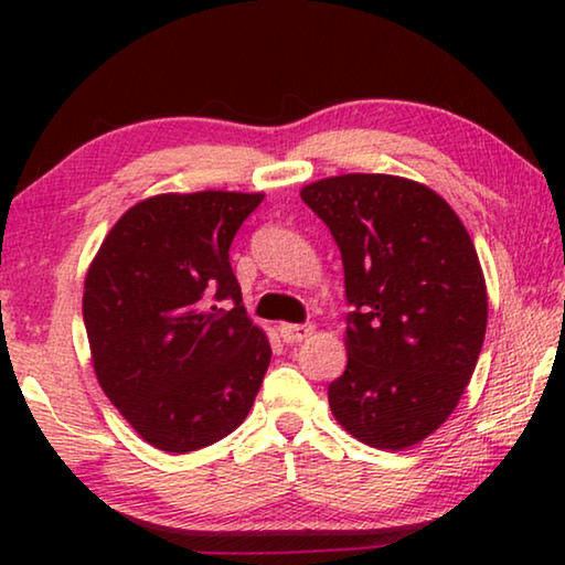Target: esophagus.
I'll use <instances>...</instances> for the list:
<instances>
[{"instance_id": "1", "label": "esophagus", "mask_w": 565, "mask_h": 565, "mask_svg": "<svg viewBox=\"0 0 565 565\" xmlns=\"http://www.w3.org/2000/svg\"><path fill=\"white\" fill-rule=\"evenodd\" d=\"M279 333L286 343H299V341H306L311 337L313 327L311 323H281Z\"/></svg>"}]
</instances>
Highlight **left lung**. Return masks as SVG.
<instances>
[{"label": "left lung", "instance_id": "8db88e82", "mask_svg": "<svg viewBox=\"0 0 565 565\" xmlns=\"http://www.w3.org/2000/svg\"><path fill=\"white\" fill-rule=\"evenodd\" d=\"M337 242L347 371L329 384L339 424L374 448H408L454 414L483 347L489 296L471 236L411 179L343 174L301 189Z\"/></svg>", "mask_w": 565, "mask_h": 565}]
</instances>
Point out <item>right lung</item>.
Masks as SVG:
<instances>
[{"mask_svg":"<svg viewBox=\"0 0 565 565\" xmlns=\"http://www.w3.org/2000/svg\"><path fill=\"white\" fill-rule=\"evenodd\" d=\"M262 194H161L124 214L84 281L97 379L145 441L186 454L242 424L271 361L228 262Z\"/></svg>","mask_w":565,"mask_h":565,"instance_id":"right-lung-1","label":"right lung"}]
</instances>
